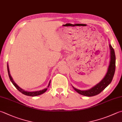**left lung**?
Returning a JSON list of instances; mask_svg holds the SVG:
<instances>
[{
    "label": "left lung",
    "instance_id": "left-lung-1",
    "mask_svg": "<svg viewBox=\"0 0 122 122\" xmlns=\"http://www.w3.org/2000/svg\"><path fill=\"white\" fill-rule=\"evenodd\" d=\"M110 52H111V61L108 68V71L106 74L105 77L99 83L96 84L92 88L90 89L87 90H80L74 88L75 90L77 93L84 96L87 97H92L99 94L101 92L104 90L111 83L112 78L114 77L115 71V63H116V58L115 51L111 44H109Z\"/></svg>",
    "mask_w": 122,
    "mask_h": 122
}]
</instances>
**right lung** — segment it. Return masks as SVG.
Instances as JSON below:
<instances>
[{"label":"right lung","mask_w":122,"mask_h":122,"mask_svg":"<svg viewBox=\"0 0 122 122\" xmlns=\"http://www.w3.org/2000/svg\"><path fill=\"white\" fill-rule=\"evenodd\" d=\"M7 70H8V75H9V77H10V81L11 82V83L13 84L14 86H15V87L16 88L18 91L24 94V95H26V96H32V97H34V96H37L39 95H40L41 94H42L43 93H45L46 91H47V90L48 89V87L49 86H50V81L49 82V84H48V86L47 88H46L42 90H40V91H33V92H30V91H25L24 90H23L22 89H21L20 88L19 86H18L15 83V82L13 81V78L11 77V75L10 74V70H9V67H8V65L7 64Z\"/></svg>","instance_id":"right-lung-1"}]
</instances>
